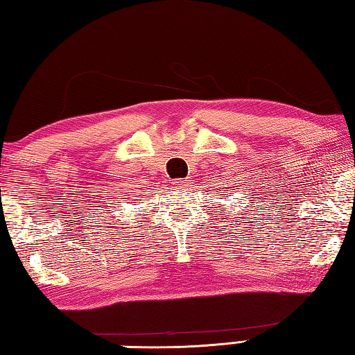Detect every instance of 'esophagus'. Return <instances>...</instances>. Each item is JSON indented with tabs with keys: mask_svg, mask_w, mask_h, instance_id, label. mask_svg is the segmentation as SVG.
Segmentation results:
<instances>
[{
	"mask_svg": "<svg viewBox=\"0 0 355 355\" xmlns=\"http://www.w3.org/2000/svg\"><path fill=\"white\" fill-rule=\"evenodd\" d=\"M188 183H189V180H186V178H180V180H177L175 183V188H178V189H184V188H188Z\"/></svg>",
	"mask_w": 355,
	"mask_h": 355,
	"instance_id": "34e87169",
	"label": "esophagus"
}]
</instances>
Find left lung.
I'll return each mask as SVG.
<instances>
[{
    "mask_svg": "<svg viewBox=\"0 0 355 355\" xmlns=\"http://www.w3.org/2000/svg\"><path fill=\"white\" fill-rule=\"evenodd\" d=\"M227 197H228V196H227Z\"/></svg>",
    "mask_w": 355,
    "mask_h": 355,
    "instance_id": "8db88e82",
    "label": "left lung"
}]
</instances>
